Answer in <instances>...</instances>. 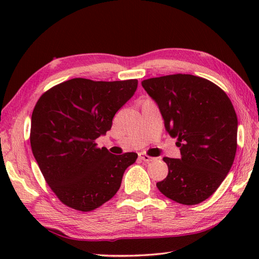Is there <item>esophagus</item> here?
<instances>
[{"instance_id":"34e87169","label":"esophagus","mask_w":259,"mask_h":259,"mask_svg":"<svg viewBox=\"0 0 259 259\" xmlns=\"http://www.w3.org/2000/svg\"><path fill=\"white\" fill-rule=\"evenodd\" d=\"M139 159L144 162H152V161L156 160V158L149 157L148 155H145V153H139Z\"/></svg>"}]
</instances>
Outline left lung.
<instances>
[{
  "label": "left lung",
  "instance_id": "8db88e82",
  "mask_svg": "<svg viewBox=\"0 0 259 259\" xmlns=\"http://www.w3.org/2000/svg\"><path fill=\"white\" fill-rule=\"evenodd\" d=\"M158 104L180 158L164 157L168 176L159 191L176 202L197 205L226 178L237 150V115L228 96L211 81L170 74L141 82Z\"/></svg>",
  "mask_w": 259,
  "mask_h": 259
}]
</instances>
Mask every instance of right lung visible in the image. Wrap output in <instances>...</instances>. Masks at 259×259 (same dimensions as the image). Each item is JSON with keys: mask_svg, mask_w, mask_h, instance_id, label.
<instances>
[{"mask_svg": "<svg viewBox=\"0 0 259 259\" xmlns=\"http://www.w3.org/2000/svg\"><path fill=\"white\" fill-rule=\"evenodd\" d=\"M138 80L75 78L38 99L31 118L33 156L59 200L91 211L117 194L124 170L138 155H112L96 139L111 129L118 110L134 96Z\"/></svg>", "mask_w": 259, "mask_h": 259, "instance_id": "obj_1", "label": "right lung"}]
</instances>
